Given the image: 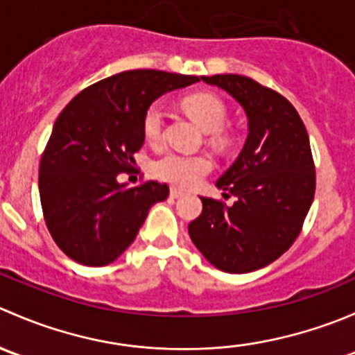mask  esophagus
<instances>
[{
	"label": "esophagus",
	"mask_w": 355,
	"mask_h": 355,
	"mask_svg": "<svg viewBox=\"0 0 355 355\" xmlns=\"http://www.w3.org/2000/svg\"><path fill=\"white\" fill-rule=\"evenodd\" d=\"M182 196H184V192H182L180 189H175V187L170 189V198L178 199V198H182Z\"/></svg>",
	"instance_id": "34e87169"
}]
</instances>
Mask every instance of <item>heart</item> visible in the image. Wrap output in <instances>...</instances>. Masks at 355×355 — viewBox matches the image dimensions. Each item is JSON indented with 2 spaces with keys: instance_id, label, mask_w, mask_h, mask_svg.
<instances>
[{
  "instance_id": "b5f03b06",
  "label": "heart",
  "mask_w": 355,
  "mask_h": 355,
  "mask_svg": "<svg viewBox=\"0 0 355 355\" xmlns=\"http://www.w3.org/2000/svg\"><path fill=\"white\" fill-rule=\"evenodd\" d=\"M185 111L202 127V130L214 134L216 144H225L227 137L221 134L228 121V108L218 96L199 92L185 99ZM164 111L161 105H151L144 113L142 130L149 142H157L163 135ZM156 177L168 184L178 187H196L211 170L213 161L202 155H180V153H166L157 157L153 164Z\"/></svg>"
}]
</instances>
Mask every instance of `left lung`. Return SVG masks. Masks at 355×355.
Returning <instances> with one entry per match:
<instances>
[{
	"instance_id": "obj_1",
	"label": "left lung",
	"mask_w": 355,
	"mask_h": 355,
	"mask_svg": "<svg viewBox=\"0 0 355 355\" xmlns=\"http://www.w3.org/2000/svg\"><path fill=\"white\" fill-rule=\"evenodd\" d=\"M227 91L249 120L235 163L216 182L223 200L200 198L202 213L189 235L202 256L227 273H249L273 263L295 242L316 191L309 135L292 103L244 75L202 77Z\"/></svg>"
}]
</instances>
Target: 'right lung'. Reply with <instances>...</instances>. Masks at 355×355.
<instances>
[{
    "mask_svg": "<svg viewBox=\"0 0 355 355\" xmlns=\"http://www.w3.org/2000/svg\"><path fill=\"white\" fill-rule=\"evenodd\" d=\"M199 77L128 70L78 92L56 118L39 164V196L56 245L77 263L105 266L123 254L166 184L148 180L127 189L116 175L130 171L144 144L146 110Z\"/></svg>",
    "mask_w": 355,
    "mask_h": 355,
    "instance_id": "obj_1",
    "label": "right lung"
}]
</instances>
